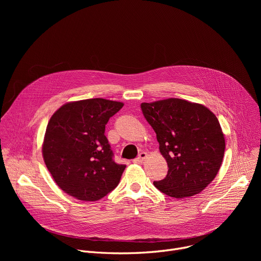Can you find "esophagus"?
I'll return each instance as SVG.
<instances>
[{
  "label": "esophagus",
  "instance_id": "1",
  "mask_svg": "<svg viewBox=\"0 0 261 261\" xmlns=\"http://www.w3.org/2000/svg\"><path fill=\"white\" fill-rule=\"evenodd\" d=\"M145 158H146V153H145V152H141V153L139 154V156H138L136 159L133 160V162H134V163H140V162H142Z\"/></svg>",
  "mask_w": 261,
  "mask_h": 261
}]
</instances>
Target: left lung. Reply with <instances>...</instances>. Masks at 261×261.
I'll use <instances>...</instances> for the list:
<instances>
[{"instance_id": "left-lung-1", "label": "left lung", "mask_w": 261, "mask_h": 261, "mask_svg": "<svg viewBox=\"0 0 261 261\" xmlns=\"http://www.w3.org/2000/svg\"><path fill=\"white\" fill-rule=\"evenodd\" d=\"M140 107L168 165L167 175L154 181L155 187L173 198L200 193L217 175L225 151L216 116L201 104L177 98Z\"/></svg>"}]
</instances>
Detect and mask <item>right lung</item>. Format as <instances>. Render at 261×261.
Returning a JSON list of instances; mask_svg holds the SVG:
<instances>
[{"label":"right lung","instance_id":"1","mask_svg":"<svg viewBox=\"0 0 261 261\" xmlns=\"http://www.w3.org/2000/svg\"><path fill=\"white\" fill-rule=\"evenodd\" d=\"M102 98L60 107L46 127L42 154L59 187L84 201H96L120 182L125 164L114 161L105 125L123 107Z\"/></svg>","mask_w":261,"mask_h":261}]
</instances>
